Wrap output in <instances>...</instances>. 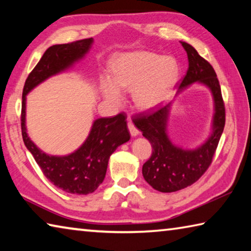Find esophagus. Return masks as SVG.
<instances>
[{"mask_svg": "<svg viewBox=\"0 0 251 251\" xmlns=\"http://www.w3.org/2000/svg\"><path fill=\"white\" fill-rule=\"evenodd\" d=\"M127 124H128V129L130 131V135L131 136H137L139 134V130L136 128V126L134 125V123L131 122L130 120L128 121V123H127Z\"/></svg>", "mask_w": 251, "mask_h": 251, "instance_id": "1", "label": "esophagus"}]
</instances>
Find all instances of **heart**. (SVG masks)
<instances>
[{"mask_svg": "<svg viewBox=\"0 0 251 251\" xmlns=\"http://www.w3.org/2000/svg\"><path fill=\"white\" fill-rule=\"evenodd\" d=\"M175 59L137 50L123 54L113 63V80L105 78L103 93L110 103L120 104L122 91H133L136 107L151 110L163 104L177 82Z\"/></svg>", "mask_w": 251, "mask_h": 251, "instance_id": "b5f03b06", "label": "heart"}]
</instances>
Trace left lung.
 <instances>
[{
    "label": "left lung",
    "instance_id": "1",
    "mask_svg": "<svg viewBox=\"0 0 251 251\" xmlns=\"http://www.w3.org/2000/svg\"><path fill=\"white\" fill-rule=\"evenodd\" d=\"M188 56L189 66L179 83L180 92L190 84L199 82L209 87L215 101L212 134L196 150H182L169 141L166 126L171 104L144 112L134 117V124L151 144V158L143 165V176L152 188L173 193L193 185L210 166L226 122V110L215 70L192 45L181 42Z\"/></svg>",
    "mask_w": 251,
    "mask_h": 251
}]
</instances>
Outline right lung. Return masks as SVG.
Returning a JSON list of instances; mask_svg holds the SVG:
<instances>
[{
  "label": "right lung",
  "instance_id": "obj_1",
  "mask_svg": "<svg viewBox=\"0 0 251 251\" xmlns=\"http://www.w3.org/2000/svg\"><path fill=\"white\" fill-rule=\"evenodd\" d=\"M92 43L93 39H85L50 46L28 74L22 95L21 128L25 146L54 186L75 195L91 194L103 182L109 156L130 138L126 115L121 113L110 118L96 120L87 139L77 151L58 157L45 154L29 139L25 127V105L28 92L46 78L69 69L88 52Z\"/></svg>",
  "mask_w": 251,
  "mask_h": 251
}]
</instances>
